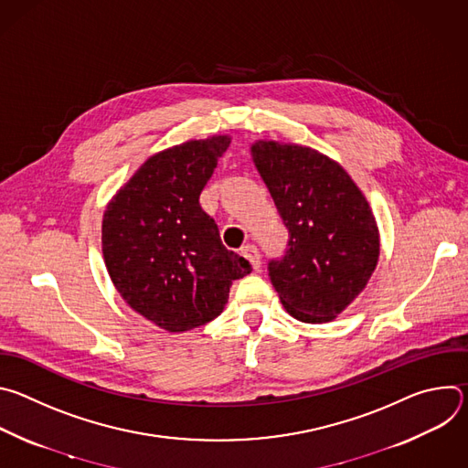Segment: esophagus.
Here are the masks:
<instances>
[{
  "label": "esophagus",
  "mask_w": 468,
  "mask_h": 468,
  "mask_svg": "<svg viewBox=\"0 0 468 468\" xmlns=\"http://www.w3.org/2000/svg\"><path fill=\"white\" fill-rule=\"evenodd\" d=\"M240 253H242V255L251 262V266H253L255 271H259V269H261V255H259L257 246H253V244H246V246H242Z\"/></svg>",
  "instance_id": "1"
}]
</instances>
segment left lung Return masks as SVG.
<instances>
[{
  "instance_id": "left-lung-1",
  "label": "left lung",
  "mask_w": 468,
  "mask_h": 468,
  "mask_svg": "<svg viewBox=\"0 0 468 468\" xmlns=\"http://www.w3.org/2000/svg\"><path fill=\"white\" fill-rule=\"evenodd\" d=\"M250 154L291 233L287 255L269 266L283 307L307 324L337 318L379 259L367 196L335 159L309 146L259 139Z\"/></svg>"
}]
</instances>
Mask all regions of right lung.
I'll return each mask as SVG.
<instances>
[{
  "label": "right lung",
  "instance_id": "add662e5",
  "mask_svg": "<svg viewBox=\"0 0 468 468\" xmlns=\"http://www.w3.org/2000/svg\"><path fill=\"white\" fill-rule=\"evenodd\" d=\"M229 135L192 139L150 155L111 197L101 251L123 302L168 333L217 318L250 262L229 251L199 206Z\"/></svg>",
  "mask_w": 468,
  "mask_h": 468
}]
</instances>
